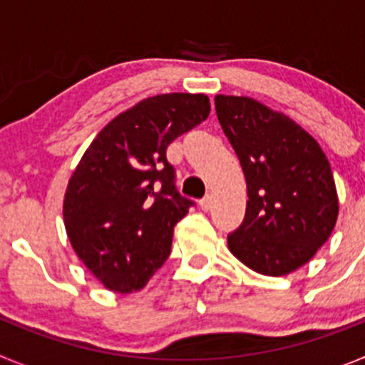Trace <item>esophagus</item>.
Segmentation results:
<instances>
[{
	"label": "esophagus",
	"instance_id": "1",
	"mask_svg": "<svg viewBox=\"0 0 365 365\" xmlns=\"http://www.w3.org/2000/svg\"><path fill=\"white\" fill-rule=\"evenodd\" d=\"M201 208L205 212H208L212 208V195L210 193H206L205 197H202V201H201Z\"/></svg>",
	"mask_w": 365,
	"mask_h": 365
}]
</instances>
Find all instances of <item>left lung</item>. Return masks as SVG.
<instances>
[{
    "mask_svg": "<svg viewBox=\"0 0 365 365\" xmlns=\"http://www.w3.org/2000/svg\"><path fill=\"white\" fill-rule=\"evenodd\" d=\"M214 102L248 193L245 219L228 235V248L263 276L294 272L336 225L338 195L327 157L302 125L257 100L217 95Z\"/></svg>",
    "mask_w": 365,
    "mask_h": 365,
    "instance_id": "1",
    "label": "left lung"
}]
</instances>
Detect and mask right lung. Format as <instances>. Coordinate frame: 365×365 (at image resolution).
I'll list each match as a JSON object with an SVG mask.
<instances>
[{
	"label": "right lung",
	"instance_id": "1",
	"mask_svg": "<svg viewBox=\"0 0 365 365\" xmlns=\"http://www.w3.org/2000/svg\"><path fill=\"white\" fill-rule=\"evenodd\" d=\"M208 113L206 95L144 98L113 118L74 168L63 197L67 237L109 291H140L170 256L173 227L193 202L173 185L166 148Z\"/></svg>",
	"mask_w": 365,
	"mask_h": 365
}]
</instances>
